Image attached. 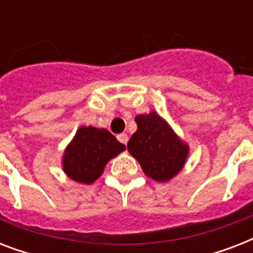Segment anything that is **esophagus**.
<instances>
[{
	"mask_svg": "<svg viewBox=\"0 0 253 253\" xmlns=\"http://www.w3.org/2000/svg\"><path fill=\"white\" fill-rule=\"evenodd\" d=\"M118 140L121 143H123V144H127V142H128V136H127V134H125V132H122V134H119L118 136Z\"/></svg>",
	"mask_w": 253,
	"mask_h": 253,
	"instance_id": "obj_1",
	"label": "esophagus"
}]
</instances>
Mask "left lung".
I'll list each match as a JSON object with an SVG mask.
<instances>
[{
    "label": "left lung",
    "mask_w": 253,
    "mask_h": 253,
    "mask_svg": "<svg viewBox=\"0 0 253 253\" xmlns=\"http://www.w3.org/2000/svg\"><path fill=\"white\" fill-rule=\"evenodd\" d=\"M138 130L127 150L142 167L144 174L158 182H168L184 168L189 146L156 111L135 117Z\"/></svg>",
    "instance_id": "1"
}]
</instances>
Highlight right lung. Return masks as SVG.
Segmentation results:
<instances>
[{
    "label": "right lung",
    "instance_id": "right-lung-1",
    "mask_svg": "<svg viewBox=\"0 0 253 253\" xmlns=\"http://www.w3.org/2000/svg\"><path fill=\"white\" fill-rule=\"evenodd\" d=\"M126 150L106 128L81 126L76 131L61 158L63 170L71 180L80 184H93L111 159Z\"/></svg>",
    "mask_w": 253,
    "mask_h": 253
}]
</instances>
